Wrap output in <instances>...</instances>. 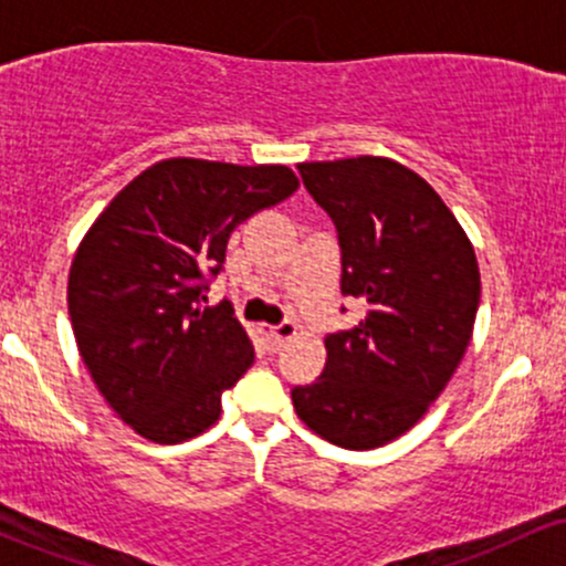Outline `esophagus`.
<instances>
[{"instance_id":"1","label":"esophagus","mask_w":566,"mask_h":566,"mask_svg":"<svg viewBox=\"0 0 566 566\" xmlns=\"http://www.w3.org/2000/svg\"><path fill=\"white\" fill-rule=\"evenodd\" d=\"M295 333H297V324H295V322H282V324H276V327L265 329V335H269L271 348H279L284 340H290V337L295 335Z\"/></svg>"}]
</instances>
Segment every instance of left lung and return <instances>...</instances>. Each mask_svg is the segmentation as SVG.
<instances>
[{"label": "left lung", "mask_w": 566, "mask_h": 566, "mask_svg": "<svg viewBox=\"0 0 566 566\" xmlns=\"http://www.w3.org/2000/svg\"><path fill=\"white\" fill-rule=\"evenodd\" d=\"M333 218L343 295L365 319L324 337L322 378L292 388L297 418L346 450L409 431L444 391L476 322L482 276L463 226L431 186L386 157L297 165Z\"/></svg>", "instance_id": "left-lung-1"}]
</instances>
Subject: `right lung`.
I'll return each instance as SVG.
<instances>
[{
	"label": "right lung",
	"mask_w": 566,
	"mask_h": 566,
	"mask_svg": "<svg viewBox=\"0 0 566 566\" xmlns=\"http://www.w3.org/2000/svg\"><path fill=\"white\" fill-rule=\"evenodd\" d=\"M284 165L161 159L84 233L69 271L76 348L108 407L143 439L180 444L220 418V396L255 361L233 305L207 303L231 231L284 201Z\"/></svg>",
	"instance_id": "obj_1"
}]
</instances>
